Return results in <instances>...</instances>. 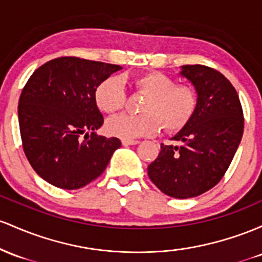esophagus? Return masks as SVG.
Returning <instances> with one entry per match:
<instances>
[{
	"label": "esophagus",
	"instance_id": "34e87169",
	"mask_svg": "<svg viewBox=\"0 0 262 262\" xmlns=\"http://www.w3.org/2000/svg\"><path fill=\"white\" fill-rule=\"evenodd\" d=\"M139 143H140L139 140H122L123 146H135V145H139Z\"/></svg>",
	"mask_w": 262,
	"mask_h": 262
}]
</instances>
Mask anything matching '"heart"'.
Segmentation results:
<instances>
[{"mask_svg":"<svg viewBox=\"0 0 262 262\" xmlns=\"http://www.w3.org/2000/svg\"><path fill=\"white\" fill-rule=\"evenodd\" d=\"M132 84L148 95L143 111L145 115H121L111 117L106 122V131L111 136L123 140L152 136L164 130L174 132L183 128L193 116L196 105L194 90L186 85H176L169 76L158 72L135 76ZM126 94L119 78L110 76L98 85L95 102L101 111L115 114L123 107Z\"/></svg>","mask_w":262,"mask_h":262,"instance_id":"1","label":"heart"}]
</instances>
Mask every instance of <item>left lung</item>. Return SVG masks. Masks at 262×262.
I'll return each mask as SVG.
<instances>
[{
  "label": "left lung",
  "instance_id": "8db88e82",
  "mask_svg": "<svg viewBox=\"0 0 262 262\" xmlns=\"http://www.w3.org/2000/svg\"><path fill=\"white\" fill-rule=\"evenodd\" d=\"M179 75L196 94L193 116L172 140L161 145L148 177L164 194L177 199L201 195L219 183L242 141L244 116L236 90L218 70L183 66Z\"/></svg>",
  "mask_w": 262,
  "mask_h": 262
}]
</instances>
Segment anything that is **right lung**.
Returning a JSON list of instances; mask_svg holds the SVG:
<instances>
[{
	"label": "right lung",
	"mask_w": 262,
	"mask_h": 262,
	"mask_svg": "<svg viewBox=\"0 0 262 262\" xmlns=\"http://www.w3.org/2000/svg\"><path fill=\"white\" fill-rule=\"evenodd\" d=\"M122 68L61 57L39 67L23 88L18 121L23 149L52 186L78 189L104 172L121 142L96 130L104 117L95 102L98 85Z\"/></svg>",
	"instance_id": "right-lung-1"
}]
</instances>
